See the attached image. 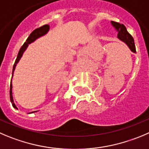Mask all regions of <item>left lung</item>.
Segmentation results:
<instances>
[{"label":"left lung","instance_id":"8db88e82","mask_svg":"<svg viewBox=\"0 0 149 149\" xmlns=\"http://www.w3.org/2000/svg\"><path fill=\"white\" fill-rule=\"evenodd\" d=\"M111 23L112 25L116 28L117 31H118V39H121V40L123 41L124 43L127 44V46L130 47V49H131L132 52H135L136 49L135 45H134V39H133L132 36H131V34L129 33L126 27L124 26L123 24H119L118 22H114V21H111Z\"/></svg>","mask_w":149,"mask_h":149}]
</instances>
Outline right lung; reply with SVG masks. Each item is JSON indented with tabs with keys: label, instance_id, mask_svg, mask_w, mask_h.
Here are the masks:
<instances>
[{
	"label": "right lung",
	"instance_id": "right-lung-1",
	"mask_svg": "<svg viewBox=\"0 0 149 149\" xmlns=\"http://www.w3.org/2000/svg\"><path fill=\"white\" fill-rule=\"evenodd\" d=\"M49 25H43V26H41V27H39V28H36V29H35L34 31H32V32H31V34H30V36H28V39H26V42H25V43L23 44V45H22V46L21 47L20 49H19V52H18L17 57L16 61H15V64H14V66H13V70H12V77H13L14 71H15V67H16L17 63H18V61H19L20 58L22 57V53H23L24 51L25 50V49H26V48H27L28 45H29V44H31V42H33V41L36 40V39H37V38L40 37V36H43V35H45V33H47V31H49ZM9 95H10V100H11V102H12V105H13V107H15V108L17 109V107H16L15 104V103H14L13 97H12V84L10 85ZM34 112H36V111H34Z\"/></svg>",
	"mask_w": 149,
	"mask_h": 149
}]
</instances>
